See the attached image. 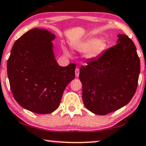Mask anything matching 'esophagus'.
<instances>
[{
	"label": "esophagus",
	"instance_id": "1",
	"mask_svg": "<svg viewBox=\"0 0 146 146\" xmlns=\"http://www.w3.org/2000/svg\"><path fill=\"white\" fill-rule=\"evenodd\" d=\"M79 72H80L79 68H76V70H75V74H76V76L78 77L79 76Z\"/></svg>",
	"mask_w": 146,
	"mask_h": 146
}]
</instances>
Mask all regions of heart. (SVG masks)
<instances>
[{"instance_id":"heart-1","label":"heart","mask_w":146,"mask_h":146,"mask_svg":"<svg viewBox=\"0 0 146 146\" xmlns=\"http://www.w3.org/2000/svg\"><path fill=\"white\" fill-rule=\"evenodd\" d=\"M106 42L103 39L89 38L75 46V48L80 52H87V58H94L102 53L106 48ZM64 52L68 54L66 48H64Z\"/></svg>"}]
</instances>
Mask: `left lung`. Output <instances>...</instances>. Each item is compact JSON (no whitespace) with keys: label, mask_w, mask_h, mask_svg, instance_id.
<instances>
[{"label":"left lung","mask_w":146,"mask_h":146,"mask_svg":"<svg viewBox=\"0 0 146 146\" xmlns=\"http://www.w3.org/2000/svg\"><path fill=\"white\" fill-rule=\"evenodd\" d=\"M118 43L80 69L82 100L89 111L106 115L127 105L136 92L140 60L135 44L125 35Z\"/></svg>","instance_id":"8db88e82"}]
</instances>
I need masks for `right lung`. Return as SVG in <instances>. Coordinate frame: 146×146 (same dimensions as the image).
<instances>
[{"label": "right lung", "mask_w": 146, "mask_h": 146, "mask_svg": "<svg viewBox=\"0 0 146 146\" xmlns=\"http://www.w3.org/2000/svg\"><path fill=\"white\" fill-rule=\"evenodd\" d=\"M55 35L34 28L17 39L7 61L10 88L16 102L36 114L57 109L66 86L75 78L76 64L59 66L51 40Z\"/></svg>", "instance_id": "right-lung-1"}]
</instances>
